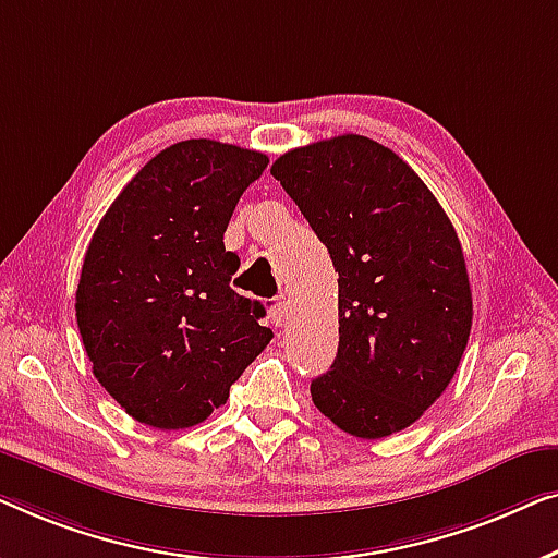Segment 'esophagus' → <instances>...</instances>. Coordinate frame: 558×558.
<instances>
[{"mask_svg":"<svg viewBox=\"0 0 558 558\" xmlns=\"http://www.w3.org/2000/svg\"><path fill=\"white\" fill-rule=\"evenodd\" d=\"M288 316H290V308H288V301L286 298H276V301L270 303V320L276 324L278 328H282L288 324Z\"/></svg>","mask_w":558,"mask_h":558,"instance_id":"34e87169","label":"esophagus"}]
</instances>
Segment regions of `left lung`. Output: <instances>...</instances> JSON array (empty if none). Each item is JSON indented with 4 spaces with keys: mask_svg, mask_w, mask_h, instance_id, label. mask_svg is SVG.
Returning <instances> with one entry per match:
<instances>
[{
    "mask_svg": "<svg viewBox=\"0 0 558 558\" xmlns=\"http://www.w3.org/2000/svg\"><path fill=\"white\" fill-rule=\"evenodd\" d=\"M270 174L339 272V354L311 381L313 404L361 439L410 427L452 381L473 326L450 217L410 163L356 133L293 148Z\"/></svg>",
    "mask_w": 558,
    "mask_h": 558,
    "instance_id": "1",
    "label": "left lung"
}]
</instances>
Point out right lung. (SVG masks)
Masks as SVG:
<instances>
[{
    "label": "right lung",
    "instance_id": "1",
    "mask_svg": "<svg viewBox=\"0 0 558 558\" xmlns=\"http://www.w3.org/2000/svg\"><path fill=\"white\" fill-rule=\"evenodd\" d=\"M268 156L209 138L156 154L108 207L85 253L75 316L93 374L133 420L199 425L272 339L234 293L225 230Z\"/></svg>",
    "mask_w": 558,
    "mask_h": 558
}]
</instances>
